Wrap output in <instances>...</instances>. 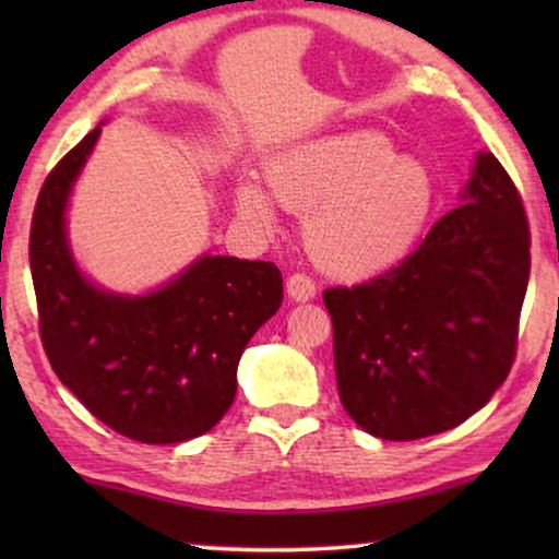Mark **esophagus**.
<instances>
[{
	"label": "esophagus",
	"instance_id": "34e87169",
	"mask_svg": "<svg viewBox=\"0 0 559 559\" xmlns=\"http://www.w3.org/2000/svg\"><path fill=\"white\" fill-rule=\"evenodd\" d=\"M316 282H312L308 274H289L287 277V295H289V300H295V302H308V300H312V297H316Z\"/></svg>",
	"mask_w": 559,
	"mask_h": 559
}]
</instances>
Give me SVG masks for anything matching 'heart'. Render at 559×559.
<instances>
[{"label": "heart", "mask_w": 559, "mask_h": 559, "mask_svg": "<svg viewBox=\"0 0 559 559\" xmlns=\"http://www.w3.org/2000/svg\"><path fill=\"white\" fill-rule=\"evenodd\" d=\"M266 186L285 209L305 213L312 262L341 280L373 277L400 262L425 231L438 195L430 170L371 129L280 152L266 165ZM236 209L254 226L274 224L272 198L257 182H239Z\"/></svg>", "instance_id": "1"}]
</instances>
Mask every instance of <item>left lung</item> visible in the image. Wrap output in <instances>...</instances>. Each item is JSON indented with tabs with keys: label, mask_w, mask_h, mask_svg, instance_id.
<instances>
[{
	"label": "left lung",
	"mask_w": 559,
	"mask_h": 559,
	"mask_svg": "<svg viewBox=\"0 0 559 559\" xmlns=\"http://www.w3.org/2000/svg\"><path fill=\"white\" fill-rule=\"evenodd\" d=\"M461 198L392 270L323 293L341 404L373 438L465 423L514 364L532 264L522 195L480 152Z\"/></svg>",
	"instance_id": "left-lung-1"
}]
</instances>
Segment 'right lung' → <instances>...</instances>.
Returning <instances> with one entry per match:
<instances>
[{"instance_id": "1", "label": "right lung", "mask_w": 559, "mask_h": 559, "mask_svg": "<svg viewBox=\"0 0 559 559\" xmlns=\"http://www.w3.org/2000/svg\"><path fill=\"white\" fill-rule=\"evenodd\" d=\"M102 127L45 178L29 226L40 338L58 379L114 432L147 445L193 440L226 415L236 366L282 305L272 262L203 254L142 297L91 285L73 262L66 203Z\"/></svg>"}]
</instances>
